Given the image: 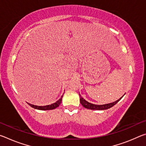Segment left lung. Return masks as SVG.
<instances>
[{"label":"left lung","instance_id":"1","mask_svg":"<svg viewBox=\"0 0 146 146\" xmlns=\"http://www.w3.org/2000/svg\"><path fill=\"white\" fill-rule=\"evenodd\" d=\"M123 95L122 97L120 98L119 99L115 101V102H113L106 104H103V105H97V104H91L90 102H88V101H86L84 99V98L81 97L80 93H79V96H80V102L81 104L82 105L83 107L89 109V110H108V109H110L111 107H113V106H115L118 102H119V101L121 100V98L123 97Z\"/></svg>","mask_w":146,"mask_h":146}]
</instances>
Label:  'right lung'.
<instances>
[{
  "label": "right lung",
  "mask_w": 146,
  "mask_h": 146,
  "mask_svg": "<svg viewBox=\"0 0 146 146\" xmlns=\"http://www.w3.org/2000/svg\"><path fill=\"white\" fill-rule=\"evenodd\" d=\"M62 97L63 95L60 98L59 100L56 101V102L51 104L50 105H47V106H35V105H33L31 104L28 103V104L34 109H36V110H54V109L58 107L59 105L62 102Z\"/></svg>",
  "instance_id": "obj_1"
}]
</instances>
